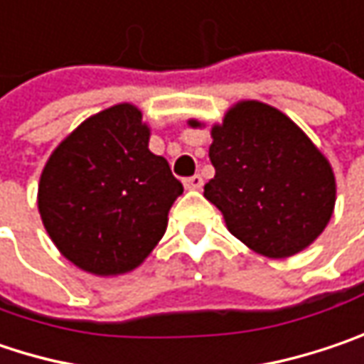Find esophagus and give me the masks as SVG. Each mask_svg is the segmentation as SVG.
Here are the masks:
<instances>
[{
    "label": "esophagus",
    "instance_id": "obj_1",
    "mask_svg": "<svg viewBox=\"0 0 364 364\" xmlns=\"http://www.w3.org/2000/svg\"><path fill=\"white\" fill-rule=\"evenodd\" d=\"M202 185V175H193V177H187V179H185V187H187V189H200Z\"/></svg>",
    "mask_w": 364,
    "mask_h": 364
}]
</instances>
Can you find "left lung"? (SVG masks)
Returning <instances> with one entry per match:
<instances>
[{"mask_svg": "<svg viewBox=\"0 0 364 364\" xmlns=\"http://www.w3.org/2000/svg\"><path fill=\"white\" fill-rule=\"evenodd\" d=\"M210 161L216 175L203 185V196L249 249L290 257L330 223L336 203L330 162L278 109L257 100L230 107L212 127Z\"/></svg>", "mask_w": 364, "mask_h": 364, "instance_id": "8db88e82", "label": "left lung"}]
</instances>
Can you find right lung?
I'll list each match as a JSON object with an SVG mask.
<instances>
[{
    "label": "right lung",
    "instance_id": "obj_1",
    "mask_svg": "<svg viewBox=\"0 0 364 364\" xmlns=\"http://www.w3.org/2000/svg\"><path fill=\"white\" fill-rule=\"evenodd\" d=\"M148 139L141 111L123 102L80 123L45 164L38 212L74 266L97 276L125 274L162 239L183 185L148 150Z\"/></svg>",
    "mask_w": 364,
    "mask_h": 364
}]
</instances>
